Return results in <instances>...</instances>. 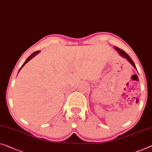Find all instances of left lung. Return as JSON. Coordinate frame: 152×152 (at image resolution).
Listing matches in <instances>:
<instances>
[{
  "label": "left lung",
  "mask_w": 152,
  "mask_h": 152,
  "mask_svg": "<svg viewBox=\"0 0 152 152\" xmlns=\"http://www.w3.org/2000/svg\"><path fill=\"white\" fill-rule=\"evenodd\" d=\"M115 49L117 50V51H118V53H119V54L121 56H123V57H124V58H126L127 60L129 62H130L131 64L132 65V66L134 67L135 69H137V67H136V66H135V65H134V62H133V61L132 60V58H131L130 56H129V55L128 54H127L125 51H124L123 50H121V49H120V48H117V47H115Z\"/></svg>",
  "instance_id": "left-lung-1"
}]
</instances>
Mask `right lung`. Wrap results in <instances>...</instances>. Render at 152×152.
Listing matches in <instances>:
<instances>
[{"mask_svg":"<svg viewBox=\"0 0 152 152\" xmlns=\"http://www.w3.org/2000/svg\"><path fill=\"white\" fill-rule=\"evenodd\" d=\"M39 53V51H36V52H34V53H33L32 54H31V55H30V56H28V58H27V59L26 60V61H25V62H24V63H23V65H22V67H20V69H19V71H20V69H22V67H23V66H24V65H25V64H26V63L27 62H28V61H29V60H31V58H32L33 57H34V56H35L36 55V54H38V53Z\"/></svg>","mask_w":152,"mask_h":152,"instance_id":"obj_1","label":"right lung"}]
</instances>
